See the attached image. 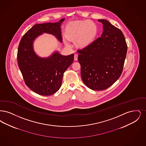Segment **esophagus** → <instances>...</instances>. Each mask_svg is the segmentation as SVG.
Instances as JSON below:
<instances>
[{
    "label": "esophagus",
    "mask_w": 146,
    "mask_h": 146,
    "mask_svg": "<svg viewBox=\"0 0 146 146\" xmlns=\"http://www.w3.org/2000/svg\"><path fill=\"white\" fill-rule=\"evenodd\" d=\"M78 59V55L77 54H75L74 55V60H77Z\"/></svg>",
    "instance_id": "obj_1"
}]
</instances>
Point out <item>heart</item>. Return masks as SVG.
<instances>
[{
	"label": "heart",
	"instance_id": "1",
	"mask_svg": "<svg viewBox=\"0 0 146 146\" xmlns=\"http://www.w3.org/2000/svg\"><path fill=\"white\" fill-rule=\"evenodd\" d=\"M98 33V27L92 21H74L65 27V35L70 41H75L78 47H85L90 44ZM65 44H68L66 41Z\"/></svg>",
	"mask_w": 146,
	"mask_h": 146
}]
</instances>
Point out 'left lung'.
Wrapping results in <instances>:
<instances>
[{
	"label": "left lung",
	"instance_id": "8db88e82",
	"mask_svg": "<svg viewBox=\"0 0 146 146\" xmlns=\"http://www.w3.org/2000/svg\"><path fill=\"white\" fill-rule=\"evenodd\" d=\"M102 36L77 52L83 82L90 89L102 90L121 76L127 53L125 38L119 29L105 19Z\"/></svg>",
	"mask_w": 146,
	"mask_h": 146
}]
</instances>
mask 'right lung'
Returning <instances> with one entry per match:
<instances>
[{
	"instance_id": "obj_1",
	"label": "right lung",
	"mask_w": 146,
	"mask_h": 146,
	"mask_svg": "<svg viewBox=\"0 0 146 146\" xmlns=\"http://www.w3.org/2000/svg\"><path fill=\"white\" fill-rule=\"evenodd\" d=\"M65 19L56 23L36 24L21 38L17 52L19 69L25 84L39 95L48 96L61 87L64 72L72 63L74 54L62 56L58 52L46 58L38 56L33 50V41L42 33L51 34L62 42L60 25Z\"/></svg>"
}]
</instances>
